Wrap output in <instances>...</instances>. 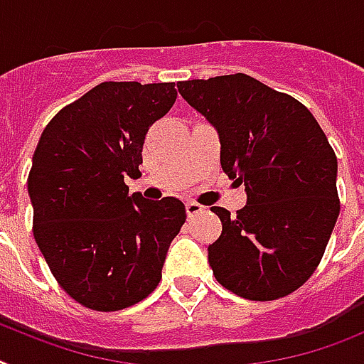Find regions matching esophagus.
Returning <instances> with one entry per match:
<instances>
[{
	"instance_id": "1",
	"label": "esophagus",
	"mask_w": 364,
	"mask_h": 364,
	"mask_svg": "<svg viewBox=\"0 0 364 364\" xmlns=\"http://www.w3.org/2000/svg\"><path fill=\"white\" fill-rule=\"evenodd\" d=\"M204 210L206 208H204L203 204L195 203V200H189V203H186V212H188L189 218H195V215L203 214Z\"/></svg>"
}]
</instances>
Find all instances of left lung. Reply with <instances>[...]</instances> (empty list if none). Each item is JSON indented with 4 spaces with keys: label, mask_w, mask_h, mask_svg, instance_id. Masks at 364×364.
Wrapping results in <instances>:
<instances>
[{
    "label": "left lung",
    "mask_w": 364,
    "mask_h": 364,
    "mask_svg": "<svg viewBox=\"0 0 364 364\" xmlns=\"http://www.w3.org/2000/svg\"><path fill=\"white\" fill-rule=\"evenodd\" d=\"M178 92L219 134L221 167L247 204L208 245L221 287L253 301L292 294L322 260L341 212L337 156L311 111L247 74L180 81Z\"/></svg>",
    "instance_id": "obj_1"
}]
</instances>
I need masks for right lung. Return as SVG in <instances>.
Listing matches in <instances>:
<instances>
[{
    "label": "right lung",
    "mask_w": 364,
    "mask_h": 364,
    "mask_svg": "<svg viewBox=\"0 0 364 364\" xmlns=\"http://www.w3.org/2000/svg\"><path fill=\"white\" fill-rule=\"evenodd\" d=\"M175 83L104 81L63 107L42 132L27 191L33 236L65 292L92 311L145 299L186 221L175 197L130 195L149 128L173 107Z\"/></svg>",
    "instance_id": "1"
}]
</instances>
